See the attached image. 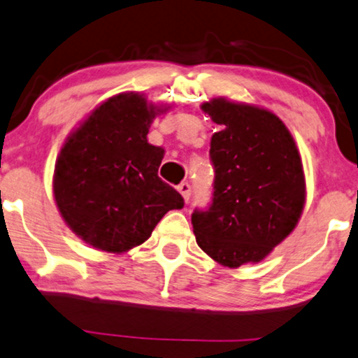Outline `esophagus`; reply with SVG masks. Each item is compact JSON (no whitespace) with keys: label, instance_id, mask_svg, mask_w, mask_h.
Instances as JSON below:
<instances>
[{"label":"esophagus","instance_id":"34e87169","mask_svg":"<svg viewBox=\"0 0 358 358\" xmlns=\"http://www.w3.org/2000/svg\"><path fill=\"white\" fill-rule=\"evenodd\" d=\"M178 191L182 194V197H184V201L186 202H189V199H191V184L189 182H180L179 186H178Z\"/></svg>","mask_w":358,"mask_h":358}]
</instances>
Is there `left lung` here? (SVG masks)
Here are the masks:
<instances>
[{
  "instance_id": "left-lung-1",
  "label": "left lung",
  "mask_w": 358,
  "mask_h": 358,
  "mask_svg": "<svg viewBox=\"0 0 358 358\" xmlns=\"http://www.w3.org/2000/svg\"><path fill=\"white\" fill-rule=\"evenodd\" d=\"M202 109L222 129L210 139L213 202L192 214L197 245L226 267L260 262L301 219V154L284 122L267 109L224 98Z\"/></svg>"
}]
</instances>
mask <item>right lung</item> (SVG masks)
<instances>
[{
    "instance_id": "obj_1",
    "label": "right lung",
    "mask_w": 358,
    "mask_h": 358,
    "mask_svg": "<svg viewBox=\"0 0 358 358\" xmlns=\"http://www.w3.org/2000/svg\"><path fill=\"white\" fill-rule=\"evenodd\" d=\"M166 109L138 92L109 98L71 132L56 159L52 192L64 222L87 244L126 252L151 237L182 196L157 176L164 149L148 143Z\"/></svg>"
}]
</instances>
